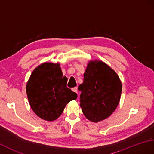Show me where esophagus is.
<instances>
[{
	"label": "esophagus",
	"instance_id": "34e87169",
	"mask_svg": "<svg viewBox=\"0 0 154 154\" xmlns=\"http://www.w3.org/2000/svg\"><path fill=\"white\" fill-rule=\"evenodd\" d=\"M71 90H72L73 92H76V93H77V87H74V88H73L72 89H71Z\"/></svg>",
	"mask_w": 154,
	"mask_h": 154
}]
</instances>
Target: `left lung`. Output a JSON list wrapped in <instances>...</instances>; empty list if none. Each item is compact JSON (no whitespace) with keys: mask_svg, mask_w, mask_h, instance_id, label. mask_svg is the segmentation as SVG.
Masks as SVG:
<instances>
[{"mask_svg":"<svg viewBox=\"0 0 154 154\" xmlns=\"http://www.w3.org/2000/svg\"><path fill=\"white\" fill-rule=\"evenodd\" d=\"M80 106L85 116L97 123L110 116L117 107L122 91L120 79L115 71L102 61H91L84 73Z\"/></svg>","mask_w":154,"mask_h":154,"instance_id":"left-lung-1","label":"left lung"}]
</instances>
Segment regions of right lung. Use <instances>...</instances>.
Listing matches in <instances>:
<instances>
[{
  "mask_svg": "<svg viewBox=\"0 0 154 154\" xmlns=\"http://www.w3.org/2000/svg\"><path fill=\"white\" fill-rule=\"evenodd\" d=\"M58 63L45 62L32 72L26 85L29 102L35 113L41 119L52 121L58 118L67 103L77 94L67 87Z\"/></svg>",
  "mask_w": 154,
  "mask_h": 154,
  "instance_id": "obj_1",
  "label": "right lung"
}]
</instances>
